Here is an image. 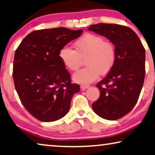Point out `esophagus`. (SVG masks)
<instances>
[{
	"label": "esophagus",
	"mask_w": 155,
	"mask_h": 155,
	"mask_svg": "<svg viewBox=\"0 0 155 155\" xmlns=\"http://www.w3.org/2000/svg\"><path fill=\"white\" fill-rule=\"evenodd\" d=\"M90 86L88 85H81V89L82 90V91H85V89H87V88H88Z\"/></svg>",
	"instance_id": "obj_1"
}]
</instances>
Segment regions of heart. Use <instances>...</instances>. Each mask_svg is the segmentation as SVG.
Returning <instances> with one entry per match:
<instances>
[{"instance_id":"heart-1","label":"heart","mask_w":155,"mask_h":155,"mask_svg":"<svg viewBox=\"0 0 155 155\" xmlns=\"http://www.w3.org/2000/svg\"><path fill=\"white\" fill-rule=\"evenodd\" d=\"M76 50L64 47L60 51L59 57L68 70H78L82 60L87 67L77 71L73 80L85 85L97 79L100 75L107 74L111 70L115 62V49L109 41H104L97 35L86 34L74 43Z\"/></svg>"}]
</instances>
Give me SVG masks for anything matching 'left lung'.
Wrapping results in <instances>:
<instances>
[{"mask_svg":"<svg viewBox=\"0 0 155 155\" xmlns=\"http://www.w3.org/2000/svg\"><path fill=\"white\" fill-rule=\"evenodd\" d=\"M89 31L115 45V62L107 77L97 84L100 96L92 104L99 116L115 120L129 114L139 97L145 74V50L134 31L113 24L91 25Z\"/></svg>","mask_w":155,"mask_h":155,"instance_id":"1","label":"left lung"}]
</instances>
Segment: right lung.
<instances>
[{
  "mask_svg": "<svg viewBox=\"0 0 155 155\" xmlns=\"http://www.w3.org/2000/svg\"><path fill=\"white\" fill-rule=\"evenodd\" d=\"M83 30L55 28L33 31L16 50L13 63L15 89L25 108L40 121L53 122L68 114L74 94L80 86L71 75L59 52Z\"/></svg>",
  "mask_w": 155,
  "mask_h": 155,
  "instance_id": "add662e5",
  "label": "right lung"
}]
</instances>
